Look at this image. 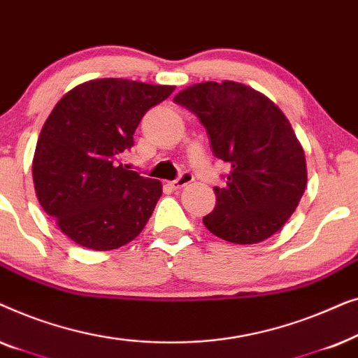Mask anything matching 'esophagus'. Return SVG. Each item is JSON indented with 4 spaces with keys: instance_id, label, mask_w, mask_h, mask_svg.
Instances as JSON below:
<instances>
[{
    "instance_id": "esophagus-1",
    "label": "esophagus",
    "mask_w": 358,
    "mask_h": 358,
    "mask_svg": "<svg viewBox=\"0 0 358 358\" xmlns=\"http://www.w3.org/2000/svg\"><path fill=\"white\" fill-rule=\"evenodd\" d=\"M192 180H194V176H192V174L184 173L182 176H180L179 179H176V180H173V182H169V185H171V187H173L174 190H179V189L185 187V185H189L190 182H192Z\"/></svg>"
}]
</instances>
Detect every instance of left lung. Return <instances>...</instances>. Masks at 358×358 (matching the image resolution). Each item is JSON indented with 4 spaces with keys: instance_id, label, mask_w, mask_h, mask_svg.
<instances>
[{
    "instance_id": "1",
    "label": "left lung",
    "mask_w": 358,
    "mask_h": 358,
    "mask_svg": "<svg viewBox=\"0 0 358 358\" xmlns=\"http://www.w3.org/2000/svg\"><path fill=\"white\" fill-rule=\"evenodd\" d=\"M208 131L217 158L231 164L217 205L203 217L215 236L234 244L266 241L288 222L305 192V151L283 112L251 86L205 81L174 96Z\"/></svg>"
}]
</instances>
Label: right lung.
Listing matches in <instances>:
<instances>
[{
  "label": "right lung",
  "instance_id": "right-lung-1",
  "mask_svg": "<svg viewBox=\"0 0 358 358\" xmlns=\"http://www.w3.org/2000/svg\"><path fill=\"white\" fill-rule=\"evenodd\" d=\"M176 86L124 78L81 83L43 124L32 159L38 203L71 241L110 251L143 231L163 184L122 166L145 112Z\"/></svg>",
  "mask_w": 358,
  "mask_h": 358
}]
</instances>
